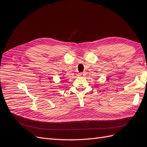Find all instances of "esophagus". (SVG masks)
Wrapping results in <instances>:
<instances>
[{"mask_svg": "<svg viewBox=\"0 0 147 147\" xmlns=\"http://www.w3.org/2000/svg\"><path fill=\"white\" fill-rule=\"evenodd\" d=\"M83 75H84V74L82 73H80L78 74V76H83Z\"/></svg>", "mask_w": 147, "mask_h": 147, "instance_id": "esophagus-1", "label": "esophagus"}]
</instances>
